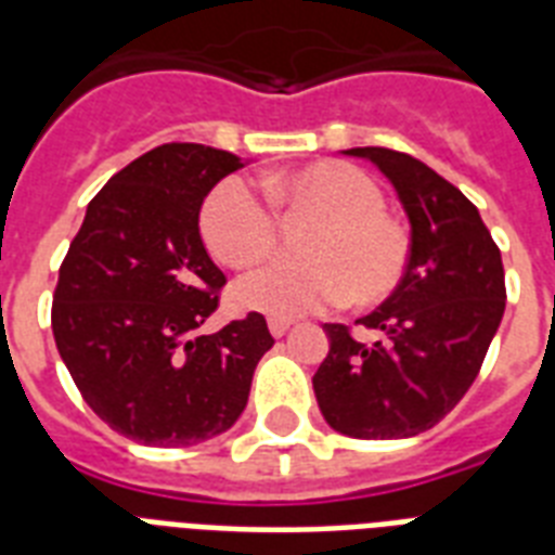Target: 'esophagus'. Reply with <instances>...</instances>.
Instances as JSON below:
<instances>
[{"label":"esophagus","instance_id":"1","mask_svg":"<svg viewBox=\"0 0 555 555\" xmlns=\"http://www.w3.org/2000/svg\"><path fill=\"white\" fill-rule=\"evenodd\" d=\"M268 328L273 337H285L287 328H291V320H276V317H273V320H268Z\"/></svg>","mask_w":555,"mask_h":555}]
</instances>
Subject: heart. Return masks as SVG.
Returning <instances> with one entry per match:
<instances>
[{
    "mask_svg": "<svg viewBox=\"0 0 555 555\" xmlns=\"http://www.w3.org/2000/svg\"><path fill=\"white\" fill-rule=\"evenodd\" d=\"M261 190L224 178L201 204L198 227L221 264L244 270L268 259L279 218L305 212L322 224L305 242L308 261H273L235 285V302L247 311L294 320L343 299L371 305L395 294L412 259V235L386 209V192L365 169L346 160H320L287 176H264Z\"/></svg>",
    "mask_w": 555,
    "mask_h": 555,
    "instance_id": "heart-1",
    "label": "heart"
}]
</instances>
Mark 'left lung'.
<instances>
[{
  "label": "left lung",
  "instance_id": "obj_1",
  "mask_svg": "<svg viewBox=\"0 0 555 555\" xmlns=\"http://www.w3.org/2000/svg\"><path fill=\"white\" fill-rule=\"evenodd\" d=\"M348 155L374 160L395 184L412 221V259L395 294L357 320L377 343L325 325L331 348L313 395L343 435L412 438L443 421L478 377L504 317V264L478 207L423 160L383 146Z\"/></svg>",
  "mask_w": 555,
  "mask_h": 555
}]
</instances>
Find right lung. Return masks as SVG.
Segmentation results:
<instances>
[{"instance_id": "add662e5", "label": "right lung", "mask_w": 555, "mask_h": 555, "mask_svg": "<svg viewBox=\"0 0 555 555\" xmlns=\"http://www.w3.org/2000/svg\"><path fill=\"white\" fill-rule=\"evenodd\" d=\"M238 167L201 143L146 152L89 201L60 264L56 351L91 412L146 447H192L230 429L273 346L256 311L201 334L227 276L201 242L198 212Z\"/></svg>"}]
</instances>
